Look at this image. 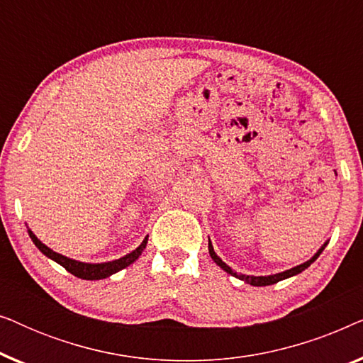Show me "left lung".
<instances>
[{
  "instance_id": "1",
  "label": "left lung",
  "mask_w": 363,
  "mask_h": 363,
  "mask_svg": "<svg viewBox=\"0 0 363 363\" xmlns=\"http://www.w3.org/2000/svg\"><path fill=\"white\" fill-rule=\"evenodd\" d=\"M208 250H210V256L213 257V261L216 262L218 266L220 267H223V269H225L228 274H231V276H236V277H240L241 281H246L247 284H251V286H269V284H276V282H279V281H282V279H287V277H291V276H296V274H299V272H302L306 269V267H309L312 262H314L317 257H319V255L322 251H324V247H320L319 250V252H317V255L312 257L311 261H307V262H304V264H301V266H297V267H292V269H289V271H284V272H279V274H274V276H266V277H262V276H259V277H256V276H242V274H238V272H235L231 269L230 266H226L225 262H223L220 257L216 256V252H215V250H213V246H211V241H210V245H208Z\"/></svg>"
}]
</instances>
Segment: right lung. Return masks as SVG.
<instances>
[{
	"instance_id": "1",
	"label": "right lung",
	"mask_w": 363,
	"mask_h": 363,
	"mask_svg": "<svg viewBox=\"0 0 363 363\" xmlns=\"http://www.w3.org/2000/svg\"><path fill=\"white\" fill-rule=\"evenodd\" d=\"M29 236H31V240L34 245L38 246V250L43 252V255H46L48 257H51L52 261H56L57 264H61L64 269L67 272H71L76 277H81V279H86V281H96V279H104V277H108L111 274H116L123 267L130 266L133 261L137 259L138 256L142 255L143 250H145L147 246V238L143 240V242L140 246L137 247L135 251H132L130 255L121 257V259L117 261H112V262H102V264H86V262H79V261H74V259H69V257L59 255V252H54L52 250H49L46 245H43L41 241L38 240L36 236L33 235L31 231H29Z\"/></svg>"
}]
</instances>
